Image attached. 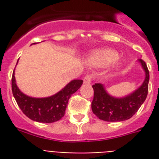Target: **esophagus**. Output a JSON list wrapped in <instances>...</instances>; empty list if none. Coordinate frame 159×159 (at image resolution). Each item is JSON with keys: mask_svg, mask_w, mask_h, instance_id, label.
Returning a JSON list of instances; mask_svg holds the SVG:
<instances>
[{"mask_svg": "<svg viewBox=\"0 0 159 159\" xmlns=\"http://www.w3.org/2000/svg\"><path fill=\"white\" fill-rule=\"evenodd\" d=\"M83 82H84L85 84H91V82H92V77L90 75H87L84 77V79H83Z\"/></svg>", "mask_w": 159, "mask_h": 159, "instance_id": "1", "label": "esophagus"}]
</instances>
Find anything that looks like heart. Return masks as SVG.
<instances>
[{"label":"heart","instance_id":"heart-1","mask_svg":"<svg viewBox=\"0 0 159 159\" xmlns=\"http://www.w3.org/2000/svg\"><path fill=\"white\" fill-rule=\"evenodd\" d=\"M118 57V53L116 51L111 50L109 48H103L92 52L89 57V62L91 64L102 67L111 64V62L116 61Z\"/></svg>","mask_w":159,"mask_h":159}]
</instances>
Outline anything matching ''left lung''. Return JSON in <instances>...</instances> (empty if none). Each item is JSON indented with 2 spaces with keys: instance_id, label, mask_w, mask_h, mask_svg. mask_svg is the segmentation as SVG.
<instances>
[{
  "instance_id": "left-lung-1",
  "label": "left lung",
  "mask_w": 159,
  "mask_h": 159,
  "mask_svg": "<svg viewBox=\"0 0 159 159\" xmlns=\"http://www.w3.org/2000/svg\"><path fill=\"white\" fill-rule=\"evenodd\" d=\"M139 62L145 72V79L138 89L129 96L116 98L110 96L101 83H95L92 86L94 97L92 102V110L100 120L111 122L129 120L144 102L148 95L149 72L143 60L139 59Z\"/></svg>"
}]
</instances>
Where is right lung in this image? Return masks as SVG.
<instances>
[{
  "mask_svg": "<svg viewBox=\"0 0 159 159\" xmlns=\"http://www.w3.org/2000/svg\"><path fill=\"white\" fill-rule=\"evenodd\" d=\"M82 82V80H73L53 96L45 98H34L26 96L20 91L16 83L14 70L11 87L19 107L27 117L37 122L53 123L64 116L68 100L81 87Z\"/></svg>",
  "mask_w": 159,
  "mask_h": 159,
  "instance_id": "add662e5",
  "label": "right lung"
}]
</instances>
